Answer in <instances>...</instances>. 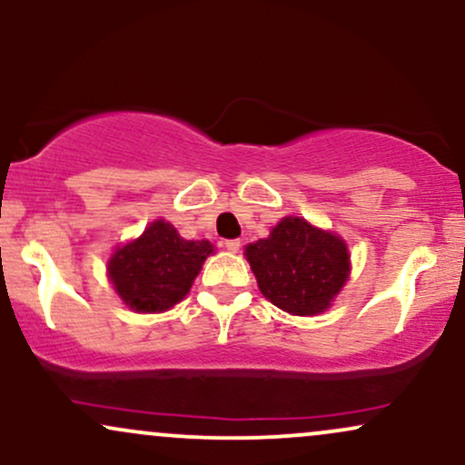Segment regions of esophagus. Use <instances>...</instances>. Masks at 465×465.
Instances as JSON below:
<instances>
[{
	"mask_svg": "<svg viewBox=\"0 0 465 465\" xmlns=\"http://www.w3.org/2000/svg\"><path fill=\"white\" fill-rule=\"evenodd\" d=\"M225 249L232 251V253H238V251H240V240H236V238L225 240Z\"/></svg>",
	"mask_w": 465,
	"mask_h": 465,
	"instance_id": "34e87169",
	"label": "esophagus"
}]
</instances>
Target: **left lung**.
I'll list each match as a JSON object with an SVG mask.
<instances>
[{
    "mask_svg": "<svg viewBox=\"0 0 465 465\" xmlns=\"http://www.w3.org/2000/svg\"><path fill=\"white\" fill-rule=\"evenodd\" d=\"M247 260L266 300L302 317L323 312L350 273L343 240L297 216L249 244Z\"/></svg>",
    "mask_w": 465,
    "mask_h": 465,
    "instance_id": "obj_1",
    "label": "left lung"
}]
</instances>
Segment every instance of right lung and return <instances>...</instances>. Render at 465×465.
<instances>
[{
  "label": "right lung",
  "mask_w": 465,
  "mask_h": 465,
  "mask_svg": "<svg viewBox=\"0 0 465 465\" xmlns=\"http://www.w3.org/2000/svg\"><path fill=\"white\" fill-rule=\"evenodd\" d=\"M212 253L207 240H183L170 223L154 221L109 260L117 295L137 312H162L188 295L203 260Z\"/></svg>",
  "instance_id": "obj_1"
}]
</instances>
